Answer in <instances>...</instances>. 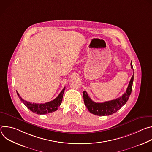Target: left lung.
<instances>
[{"label": "left lung", "mask_w": 152, "mask_h": 152, "mask_svg": "<svg viewBox=\"0 0 152 152\" xmlns=\"http://www.w3.org/2000/svg\"><path fill=\"white\" fill-rule=\"evenodd\" d=\"M131 68L133 69L132 62L131 63ZM134 82V74L129 82L126 92L119 98L115 100L104 102L103 103H96L93 101L85 91L83 92V101L88 110L91 113L99 116L110 115L116 113L127 102L131 94L132 84Z\"/></svg>", "instance_id": "obj_1"}]
</instances>
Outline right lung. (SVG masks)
<instances>
[{
	"label": "right lung",
	"mask_w": 152,
	"mask_h": 152,
	"mask_svg": "<svg viewBox=\"0 0 152 152\" xmlns=\"http://www.w3.org/2000/svg\"><path fill=\"white\" fill-rule=\"evenodd\" d=\"M66 87L64 86L63 90L61 91L59 94L58 97H56L54 100L46 102L45 103H31L30 102L26 101L23 100L22 98L20 97L19 94L17 91V94L20 98V100L28 108V109L37 114L43 115V114H47L48 113H50L54 112L58 110L59 106L61 105L62 100L63 94L65 91Z\"/></svg>",
	"instance_id": "1"
}]
</instances>
